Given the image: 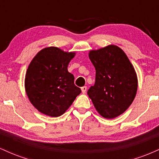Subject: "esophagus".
<instances>
[{
    "label": "esophagus",
    "instance_id": "34e87169",
    "mask_svg": "<svg viewBox=\"0 0 159 159\" xmlns=\"http://www.w3.org/2000/svg\"><path fill=\"white\" fill-rule=\"evenodd\" d=\"M81 91L83 93H85L86 92H87V87L86 86H84V87H81Z\"/></svg>",
    "mask_w": 159,
    "mask_h": 159
}]
</instances>
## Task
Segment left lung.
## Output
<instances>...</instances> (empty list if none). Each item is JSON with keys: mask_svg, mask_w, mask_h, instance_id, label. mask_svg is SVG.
<instances>
[{"mask_svg": "<svg viewBox=\"0 0 159 159\" xmlns=\"http://www.w3.org/2000/svg\"><path fill=\"white\" fill-rule=\"evenodd\" d=\"M89 57L96 69V81L87 95L103 117H116L127 110L135 97L138 79L134 67L116 45L91 51Z\"/></svg>", "mask_w": 159, "mask_h": 159, "instance_id": "1", "label": "left lung"}]
</instances>
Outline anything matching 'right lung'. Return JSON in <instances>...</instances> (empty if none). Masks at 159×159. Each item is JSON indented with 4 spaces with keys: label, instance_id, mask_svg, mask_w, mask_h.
Masks as SVG:
<instances>
[{
    "label": "right lung",
    "instance_id": "obj_1",
    "mask_svg": "<svg viewBox=\"0 0 159 159\" xmlns=\"http://www.w3.org/2000/svg\"><path fill=\"white\" fill-rule=\"evenodd\" d=\"M74 56L75 53L49 47L40 51L29 65L25 90L30 102L43 114L61 116L81 93L67 69Z\"/></svg>",
    "mask_w": 159,
    "mask_h": 159
}]
</instances>
